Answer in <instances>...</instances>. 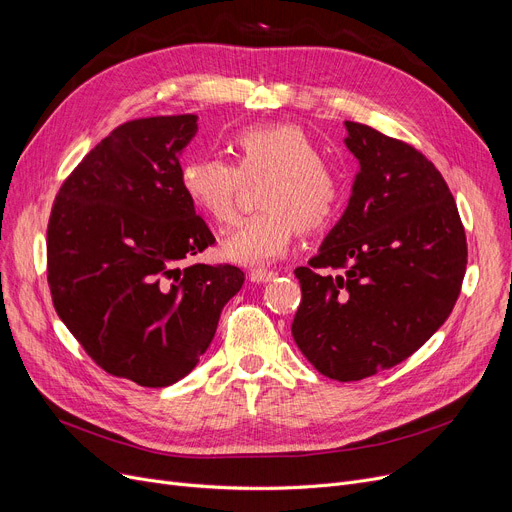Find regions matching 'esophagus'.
I'll list each match as a JSON object with an SVG mask.
<instances>
[{"mask_svg": "<svg viewBox=\"0 0 512 512\" xmlns=\"http://www.w3.org/2000/svg\"><path fill=\"white\" fill-rule=\"evenodd\" d=\"M276 276H278L276 272H267V270H251V272H249V280L255 282V284L270 282V280H274Z\"/></svg>", "mask_w": 512, "mask_h": 512, "instance_id": "obj_1", "label": "esophagus"}]
</instances>
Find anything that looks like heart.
<instances>
[{
	"mask_svg": "<svg viewBox=\"0 0 512 512\" xmlns=\"http://www.w3.org/2000/svg\"><path fill=\"white\" fill-rule=\"evenodd\" d=\"M230 149L234 166L220 157L191 159L180 168L182 191L207 220L226 226L236 218L242 180H263L259 213L226 236L230 261L261 265L282 257L299 228H324L340 205V180L321 161L309 134L294 124H259L238 130Z\"/></svg>",
	"mask_w": 512,
	"mask_h": 512,
	"instance_id": "b5f03b06",
	"label": "heart"
}]
</instances>
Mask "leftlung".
Segmentation results:
<instances>
[{"instance_id":"1","label":"left lung","mask_w":512,"mask_h":512,"mask_svg":"<svg viewBox=\"0 0 512 512\" xmlns=\"http://www.w3.org/2000/svg\"><path fill=\"white\" fill-rule=\"evenodd\" d=\"M353 195L319 253L297 267L292 338L326 378L357 382L409 359L448 319L467 238L442 174L421 151L344 122Z\"/></svg>"}]
</instances>
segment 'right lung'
Instances as JSON below:
<instances>
[{"label":"right lung","mask_w":512,"mask_h":512,"mask_svg":"<svg viewBox=\"0 0 512 512\" xmlns=\"http://www.w3.org/2000/svg\"><path fill=\"white\" fill-rule=\"evenodd\" d=\"M195 132L193 114L120 124L64 180L47 224L60 319L103 371L147 388L195 369L245 282L228 263L182 267L215 242L180 184Z\"/></svg>","instance_id":"add662e5"}]
</instances>
